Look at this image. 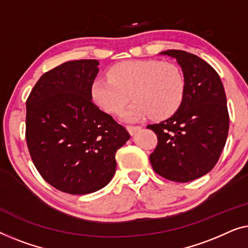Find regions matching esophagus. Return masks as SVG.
Here are the masks:
<instances>
[{
	"label": "esophagus",
	"mask_w": 248,
	"mask_h": 248,
	"mask_svg": "<svg viewBox=\"0 0 248 248\" xmlns=\"http://www.w3.org/2000/svg\"><path fill=\"white\" fill-rule=\"evenodd\" d=\"M141 127H139V125H128L127 127V130L129 134H130L131 136L135 134V132H137L138 130H140Z\"/></svg>",
	"instance_id": "obj_1"
}]
</instances>
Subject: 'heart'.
<instances>
[{
  "label": "heart",
  "instance_id": "obj_1",
  "mask_svg": "<svg viewBox=\"0 0 248 248\" xmlns=\"http://www.w3.org/2000/svg\"><path fill=\"white\" fill-rule=\"evenodd\" d=\"M109 78H97L91 96L106 112L119 114L131 97L135 102L124 118L136 121L151 116L166 119L180 109L186 95V78L179 66L156 59H134L113 65Z\"/></svg>",
  "mask_w": 248,
  "mask_h": 248
}]
</instances>
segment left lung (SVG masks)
Wrapping results in <instances>:
<instances>
[{
  "instance_id": "obj_1",
  "label": "left lung",
  "mask_w": 248,
  "mask_h": 248,
  "mask_svg": "<svg viewBox=\"0 0 248 248\" xmlns=\"http://www.w3.org/2000/svg\"><path fill=\"white\" fill-rule=\"evenodd\" d=\"M159 55L176 59L186 95L172 117L147 125L158 138L149 160L158 175L186 183L210 172L218 162L228 136L227 99L218 73L203 59L176 49Z\"/></svg>"
}]
</instances>
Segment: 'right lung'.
<instances>
[{
    "label": "right lung",
    "mask_w": 248,
    "mask_h": 248,
    "mask_svg": "<svg viewBox=\"0 0 248 248\" xmlns=\"http://www.w3.org/2000/svg\"><path fill=\"white\" fill-rule=\"evenodd\" d=\"M96 59L66 62L45 73L27 100L26 139L45 181L62 192L88 194L116 173V153L130 135L92 102Z\"/></svg>",
    "instance_id": "1"
}]
</instances>
